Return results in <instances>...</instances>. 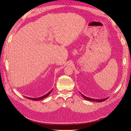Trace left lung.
Returning <instances> with one entry per match:
<instances>
[{"mask_svg": "<svg viewBox=\"0 0 131 131\" xmlns=\"http://www.w3.org/2000/svg\"><path fill=\"white\" fill-rule=\"evenodd\" d=\"M81 95H82V96H83L84 99H86V100L87 101H93V102H103L106 101V99H108V97H106V98L105 99H92V98H90V97H87L85 96H84L83 94H82L81 93H80Z\"/></svg>", "mask_w": 131, "mask_h": 131, "instance_id": "1", "label": "left lung"}]
</instances>
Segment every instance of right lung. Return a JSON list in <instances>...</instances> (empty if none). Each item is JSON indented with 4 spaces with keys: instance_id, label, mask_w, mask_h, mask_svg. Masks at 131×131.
Returning <instances> with one entry per match:
<instances>
[{
    "instance_id": "right-lung-1",
    "label": "right lung",
    "mask_w": 131,
    "mask_h": 131,
    "mask_svg": "<svg viewBox=\"0 0 131 131\" xmlns=\"http://www.w3.org/2000/svg\"><path fill=\"white\" fill-rule=\"evenodd\" d=\"M52 91V89L50 91V92H48L47 94L44 95H43V96H40L39 97H36V98H33V97H27V96H24L26 97V98H28L29 99H30V100H33V101H40V100H41V99H43L44 98H45V97H46L47 96H48V95H49L50 94V93L51 92V91Z\"/></svg>"
}]
</instances>
